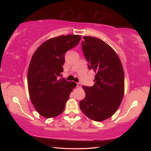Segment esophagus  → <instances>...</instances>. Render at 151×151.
Instances as JSON below:
<instances>
[{"instance_id":"obj_1","label":"esophagus","mask_w":151,"mask_h":151,"mask_svg":"<svg viewBox=\"0 0 151 151\" xmlns=\"http://www.w3.org/2000/svg\"><path fill=\"white\" fill-rule=\"evenodd\" d=\"M77 86V87H78V88H81L82 87V84H81V83H77V86Z\"/></svg>"}]
</instances>
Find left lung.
Returning <instances> with one entry per match:
<instances>
[{
	"mask_svg": "<svg viewBox=\"0 0 151 151\" xmlns=\"http://www.w3.org/2000/svg\"><path fill=\"white\" fill-rule=\"evenodd\" d=\"M84 40L82 48L88 68L96 75L93 86H82L86 97L80 102V108L91 120L102 121L115 113L123 100V65L117 53L104 41L91 36H84Z\"/></svg>",
	"mask_w": 151,
	"mask_h": 151,
	"instance_id": "obj_1",
	"label": "left lung"
}]
</instances>
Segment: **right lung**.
I'll use <instances>...</instances> for the list:
<instances>
[{
	"instance_id": "add662e5",
	"label": "right lung",
	"mask_w": 151,
	"mask_h": 151,
	"mask_svg": "<svg viewBox=\"0 0 151 151\" xmlns=\"http://www.w3.org/2000/svg\"><path fill=\"white\" fill-rule=\"evenodd\" d=\"M82 36L67 35L45 41L35 51L28 70V88L32 103L43 117H56L63 111L75 82L58 80L63 71L65 54Z\"/></svg>"
}]
</instances>
